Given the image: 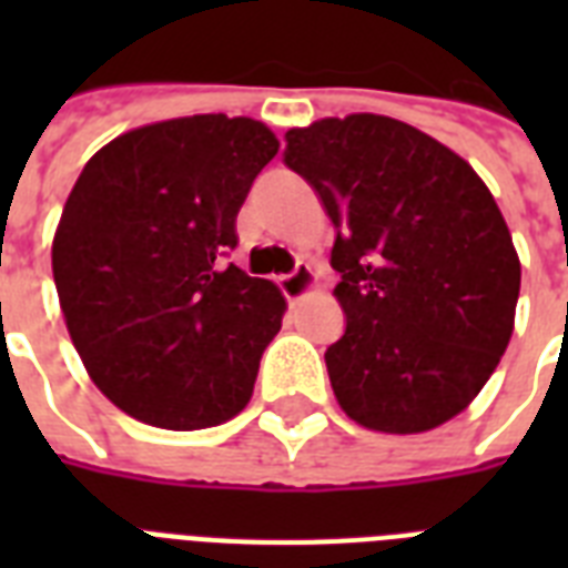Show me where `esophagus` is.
Here are the masks:
<instances>
[{
  "label": "esophagus",
  "mask_w": 568,
  "mask_h": 568,
  "mask_svg": "<svg viewBox=\"0 0 568 568\" xmlns=\"http://www.w3.org/2000/svg\"><path fill=\"white\" fill-rule=\"evenodd\" d=\"M280 288L288 301H301L303 294H310L315 288V271L306 262H297L292 274L280 276Z\"/></svg>",
  "instance_id": "obj_1"
}]
</instances>
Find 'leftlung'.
<instances>
[{
	"label": "left lung",
	"instance_id": "8db88e82",
	"mask_svg": "<svg viewBox=\"0 0 568 568\" xmlns=\"http://www.w3.org/2000/svg\"><path fill=\"white\" fill-rule=\"evenodd\" d=\"M336 244L345 336L327 347L338 406L379 433L463 413L510 345L521 265L484 180L454 150L383 114L285 132Z\"/></svg>",
	"mask_w": 568,
	"mask_h": 568
}]
</instances>
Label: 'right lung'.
<instances>
[{
	"mask_svg": "<svg viewBox=\"0 0 568 568\" xmlns=\"http://www.w3.org/2000/svg\"><path fill=\"white\" fill-rule=\"evenodd\" d=\"M276 150L258 120H164L102 146L67 196L52 241L67 329L97 388L138 422L203 430L247 406L285 297L223 258Z\"/></svg>",
	"mask_w": 568,
	"mask_h": 568,
	"instance_id": "right-lung-1",
	"label": "right lung"
}]
</instances>
